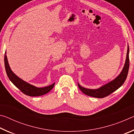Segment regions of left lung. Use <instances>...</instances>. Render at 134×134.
I'll use <instances>...</instances> for the list:
<instances>
[{
    "label": "left lung",
    "mask_w": 134,
    "mask_h": 134,
    "mask_svg": "<svg viewBox=\"0 0 134 134\" xmlns=\"http://www.w3.org/2000/svg\"><path fill=\"white\" fill-rule=\"evenodd\" d=\"M129 51H130V49H129V46L128 45L126 60L124 68L116 78L110 82L106 83V85H104L103 86H101L100 87L96 89L85 88L81 86L78 83V86L79 89L81 90V91L87 96L96 97V98H103V97L108 96L113 92H115V90L118 89L123 85L127 77V76H128L129 67H130Z\"/></svg>",
    "instance_id": "obj_1"
}]
</instances>
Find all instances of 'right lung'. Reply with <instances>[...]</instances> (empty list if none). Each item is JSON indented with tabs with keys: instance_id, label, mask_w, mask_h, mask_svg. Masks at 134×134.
<instances>
[{
	"instance_id": "add662e5",
	"label": "right lung",
	"mask_w": 134,
	"mask_h": 134,
	"mask_svg": "<svg viewBox=\"0 0 134 134\" xmlns=\"http://www.w3.org/2000/svg\"><path fill=\"white\" fill-rule=\"evenodd\" d=\"M4 60L6 72L9 80L16 87L18 88L25 94L28 95L29 96H42V95H44L48 93L49 91H51V90L54 87L55 83L51 85L46 86V87H37L35 86H33L31 84L26 82L21 78H19V77H18L12 71L9 66L7 56H6V51L5 52Z\"/></svg>"
}]
</instances>
